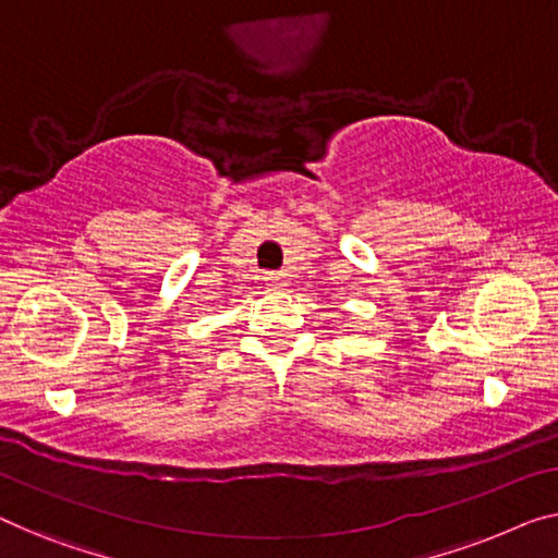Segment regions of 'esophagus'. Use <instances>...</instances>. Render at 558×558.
<instances>
[{
  "label": "esophagus",
  "instance_id": "obj_1",
  "mask_svg": "<svg viewBox=\"0 0 558 558\" xmlns=\"http://www.w3.org/2000/svg\"><path fill=\"white\" fill-rule=\"evenodd\" d=\"M265 282H268L272 290H286L288 288L286 272H268V276H265Z\"/></svg>",
  "mask_w": 558,
  "mask_h": 558
}]
</instances>
